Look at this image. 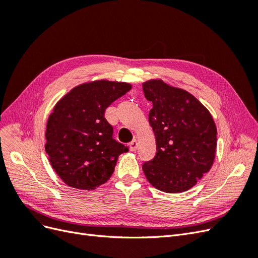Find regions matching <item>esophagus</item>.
<instances>
[{
	"instance_id": "obj_1",
	"label": "esophagus",
	"mask_w": 258,
	"mask_h": 258,
	"mask_svg": "<svg viewBox=\"0 0 258 258\" xmlns=\"http://www.w3.org/2000/svg\"><path fill=\"white\" fill-rule=\"evenodd\" d=\"M129 147H130V151L135 152L137 148H138V140L137 139L132 140V141L129 143Z\"/></svg>"
}]
</instances>
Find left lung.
Here are the masks:
<instances>
[{
  "label": "left lung",
  "instance_id": "8db88e82",
  "mask_svg": "<svg viewBox=\"0 0 258 258\" xmlns=\"http://www.w3.org/2000/svg\"><path fill=\"white\" fill-rule=\"evenodd\" d=\"M143 91L153 103L148 120L157 148L143 172L161 191L188 190L213 165L217 130L212 115L189 92L161 80L143 83Z\"/></svg>",
  "mask_w": 258,
  "mask_h": 258
}]
</instances>
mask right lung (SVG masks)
<instances>
[{
  "label": "right lung",
  "instance_id": "add662e5",
  "mask_svg": "<svg viewBox=\"0 0 258 258\" xmlns=\"http://www.w3.org/2000/svg\"><path fill=\"white\" fill-rule=\"evenodd\" d=\"M131 89L121 82L95 81L76 86L60 99L48 117L45 150L50 165L67 185L95 189L114 172L128 147L113 138L104 112Z\"/></svg>",
  "mask_w": 258,
  "mask_h": 258
}]
</instances>
